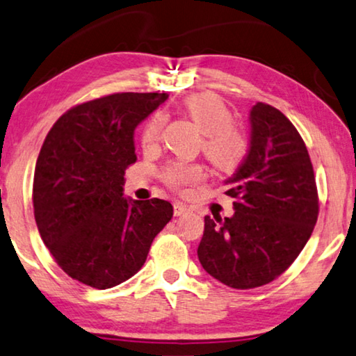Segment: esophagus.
Listing matches in <instances>:
<instances>
[{
  "label": "esophagus",
  "instance_id": "34e87169",
  "mask_svg": "<svg viewBox=\"0 0 356 356\" xmlns=\"http://www.w3.org/2000/svg\"><path fill=\"white\" fill-rule=\"evenodd\" d=\"M188 211H189L188 207L183 205V203H175V205H173L175 216H183V214H186Z\"/></svg>",
  "mask_w": 356,
  "mask_h": 356
}]
</instances>
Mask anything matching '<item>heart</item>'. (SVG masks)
Here are the masks:
<instances>
[{
  "label": "heart",
  "mask_w": 356,
  "mask_h": 356,
  "mask_svg": "<svg viewBox=\"0 0 356 356\" xmlns=\"http://www.w3.org/2000/svg\"><path fill=\"white\" fill-rule=\"evenodd\" d=\"M186 112L189 113L197 127L205 134L203 153L213 165L222 172H233L246 159L249 140L244 132L233 126V115L224 101L216 95H194L184 101ZM165 116L156 113L143 127L142 145L153 148L159 143ZM205 178V170L199 164L172 162L164 170V179L175 189H183L189 184L200 183Z\"/></svg>",
  "instance_id": "obj_1"
}]
</instances>
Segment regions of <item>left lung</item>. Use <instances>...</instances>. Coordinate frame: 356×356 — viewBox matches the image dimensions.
<instances>
[{
	"label": "left lung",
	"mask_w": 356,
	"mask_h": 356,
	"mask_svg": "<svg viewBox=\"0 0 356 356\" xmlns=\"http://www.w3.org/2000/svg\"><path fill=\"white\" fill-rule=\"evenodd\" d=\"M246 159L225 181L232 218L205 216L197 249L208 275L232 289H255L279 277L298 257L318 216L309 153L300 132L277 108H250Z\"/></svg>",
	"instance_id": "obj_1"
}]
</instances>
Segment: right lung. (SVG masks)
<instances>
[{
    "label": "right lung",
    "instance_id": "1",
    "mask_svg": "<svg viewBox=\"0 0 356 356\" xmlns=\"http://www.w3.org/2000/svg\"><path fill=\"white\" fill-rule=\"evenodd\" d=\"M167 92H115L69 108L47 134L34 168L40 238L61 270L99 290L143 266L173 216L161 199H124V170L137 161L134 129Z\"/></svg>",
    "mask_w": 356,
    "mask_h": 356
}]
</instances>
